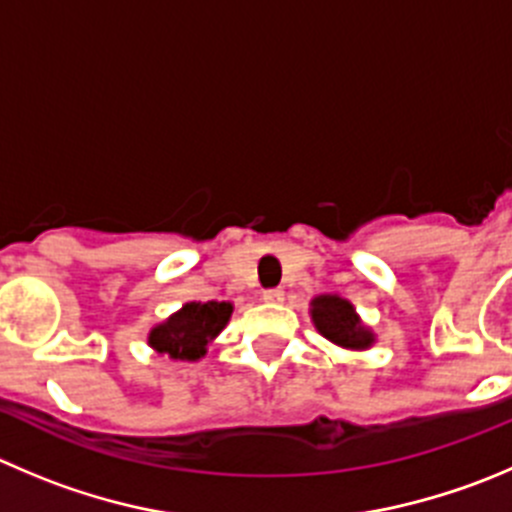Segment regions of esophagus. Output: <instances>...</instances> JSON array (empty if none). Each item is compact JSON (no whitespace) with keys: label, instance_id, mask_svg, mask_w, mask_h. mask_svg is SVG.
<instances>
[{"label":"esophagus","instance_id":"34e87169","mask_svg":"<svg viewBox=\"0 0 512 512\" xmlns=\"http://www.w3.org/2000/svg\"><path fill=\"white\" fill-rule=\"evenodd\" d=\"M284 289H266L264 291V301H269V304H281L284 301Z\"/></svg>","mask_w":512,"mask_h":512}]
</instances>
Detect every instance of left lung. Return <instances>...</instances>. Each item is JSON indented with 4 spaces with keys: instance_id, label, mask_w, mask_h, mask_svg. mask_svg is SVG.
Masks as SVG:
<instances>
[{
    "instance_id": "obj_1",
    "label": "left lung",
    "mask_w": 512,
    "mask_h": 512,
    "mask_svg": "<svg viewBox=\"0 0 512 512\" xmlns=\"http://www.w3.org/2000/svg\"><path fill=\"white\" fill-rule=\"evenodd\" d=\"M314 324L329 342L339 344V347L349 349H367L374 342L372 334L367 332L354 314V306L349 301L339 299V296H319L314 299Z\"/></svg>"
}]
</instances>
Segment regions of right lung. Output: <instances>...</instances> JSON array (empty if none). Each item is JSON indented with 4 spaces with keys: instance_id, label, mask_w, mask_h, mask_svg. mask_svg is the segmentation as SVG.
<instances>
[{
    "instance_id": "1",
    "label": "right lung",
    "mask_w": 512,
    "mask_h": 512,
    "mask_svg": "<svg viewBox=\"0 0 512 512\" xmlns=\"http://www.w3.org/2000/svg\"><path fill=\"white\" fill-rule=\"evenodd\" d=\"M228 301H191L165 324L150 332V347L173 359H198L206 354V344L231 319Z\"/></svg>"
}]
</instances>
